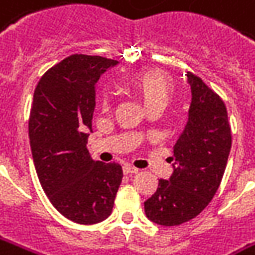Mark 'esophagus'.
Returning a JSON list of instances; mask_svg holds the SVG:
<instances>
[{
    "instance_id": "1",
    "label": "esophagus",
    "mask_w": 255,
    "mask_h": 255,
    "mask_svg": "<svg viewBox=\"0 0 255 255\" xmlns=\"http://www.w3.org/2000/svg\"><path fill=\"white\" fill-rule=\"evenodd\" d=\"M123 172L124 174H138V168H133L131 165H124L123 167Z\"/></svg>"
}]
</instances>
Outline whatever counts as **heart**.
<instances>
[{
	"instance_id": "heart-1",
	"label": "heart",
	"mask_w": 255,
	"mask_h": 255,
	"mask_svg": "<svg viewBox=\"0 0 255 255\" xmlns=\"http://www.w3.org/2000/svg\"><path fill=\"white\" fill-rule=\"evenodd\" d=\"M128 90L139 99L146 110L164 109L175 92V84L167 73L149 69L136 73L127 83ZM103 109H108L109 101H102Z\"/></svg>"
}]
</instances>
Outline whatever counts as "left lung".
Segmentation results:
<instances>
[{"mask_svg": "<svg viewBox=\"0 0 255 255\" xmlns=\"http://www.w3.org/2000/svg\"><path fill=\"white\" fill-rule=\"evenodd\" d=\"M188 122L174 146V172L160 179L154 195L145 202V214L163 227L193 220L214 197L232 146L228 112L214 91L192 73Z\"/></svg>", "mask_w": 255, "mask_h": 255, "instance_id": "left-lung-1", "label": "left lung"}]
</instances>
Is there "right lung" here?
Returning a JSON list of instances; mask_svg holds the SVG:
<instances>
[{
  "label": "right lung",
  "instance_id": "add662e5",
  "mask_svg": "<svg viewBox=\"0 0 255 255\" xmlns=\"http://www.w3.org/2000/svg\"><path fill=\"white\" fill-rule=\"evenodd\" d=\"M116 65L102 56L72 55L49 69L34 91L28 136L37 175L53 207L81 225L112 214L123 179L122 165L95 161L87 149L95 84Z\"/></svg>",
  "mask_w": 255,
  "mask_h": 255
}]
</instances>
